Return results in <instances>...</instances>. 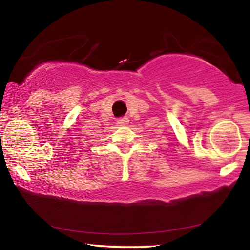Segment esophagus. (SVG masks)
<instances>
[{
  "label": "esophagus",
  "instance_id": "esophagus-1",
  "mask_svg": "<svg viewBox=\"0 0 250 250\" xmlns=\"http://www.w3.org/2000/svg\"><path fill=\"white\" fill-rule=\"evenodd\" d=\"M128 124H129V119L128 118H120L118 120L119 125H126Z\"/></svg>",
  "mask_w": 250,
  "mask_h": 250
}]
</instances>
